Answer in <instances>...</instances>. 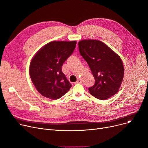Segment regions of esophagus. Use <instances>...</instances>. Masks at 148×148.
I'll return each instance as SVG.
<instances>
[{"label": "esophagus", "instance_id": "esophagus-1", "mask_svg": "<svg viewBox=\"0 0 148 148\" xmlns=\"http://www.w3.org/2000/svg\"><path fill=\"white\" fill-rule=\"evenodd\" d=\"M82 83V80H80V79L77 80V82H75V83Z\"/></svg>", "mask_w": 148, "mask_h": 148}]
</instances>
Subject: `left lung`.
<instances>
[{
  "instance_id": "8db88e82",
  "label": "left lung",
  "mask_w": 148,
  "mask_h": 148,
  "mask_svg": "<svg viewBox=\"0 0 148 148\" xmlns=\"http://www.w3.org/2000/svg\"><path fill=\"white\" fill-rule=\"evenodd\" d=\"M79 49L95 80L94 86L88 88L90 94L101 100L115 95L119 90L124 75L120 57L98 40L80 41Z\"/></svg>"
}]
</instances>
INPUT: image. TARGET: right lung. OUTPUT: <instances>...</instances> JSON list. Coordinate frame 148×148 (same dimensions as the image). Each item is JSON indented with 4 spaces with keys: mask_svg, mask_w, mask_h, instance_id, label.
<instances>
[{
    "mask_svg": "<svg viewBox=\"0 0 148 148\" xmlns=\"http://www.w3.org/2000/svg\"><path fill=\"white\" fill-rule=\"evenodd\" d=\"M76 41H52L44 45L30 62V79L42 96L56 100L68 92L71 84L62 66L73 54Z\"/></svg>",
    "mask_w": 148,
    "mask_h": 148,
    "instance_id": "right-lung-1",
    "label": "right lung"
}]
</instances>
